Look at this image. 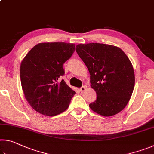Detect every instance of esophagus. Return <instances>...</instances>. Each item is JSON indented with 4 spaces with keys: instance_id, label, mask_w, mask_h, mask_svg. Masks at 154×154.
<instances>
[{
    "instance_id": "1",
    "label": "esophagus",
    "mask_w": 154,
    "mask_h": 154,
    "mask_svg": "<svg viewBox=\"0 0 154 154\" xmlns=\"http://www.w3.org/2000/svg\"><path fill=\"white\" fill-rule=\"evenodd\" d=\"M85 90H86V86H85V85H83L82 87L80 88L81 92H84L85 91Z\"/></svg>"
}]
</instances>
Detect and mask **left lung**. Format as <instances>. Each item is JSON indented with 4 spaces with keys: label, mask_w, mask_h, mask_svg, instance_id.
Listing matches in <instances>:
<instances>
[{
    "label": "left lung",
    "mask_w": 154,
    "mask_h": 154,
    "mask_svg": "<svg viewBox=\"0 0 154 154\" xmlns=\"http://www.w3.org/2000/svg\"><path fill=\"white\" fill-rule=\"evenodd\" d=\"M78 55L90 75V85L96 92V100L90 104L100 116H114L129 102L134 87L133 66L126 54L118 47L103 43L79 44Z\"/></svg>",
    "instance_id": "8db88e82"
}]
</instances>
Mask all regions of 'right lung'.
I'll list each match as a JSON object with an SVG mask.
<instances>
[{
    "label": "right lung",
    "mask_w": 154,
    "mask_h": 154,
    "mask_svg": "<svg viewBox=\"0 0 154 154\" xmlns=\"http://www.w3.org/2000/svg\"><path fill=\"white\" fill-rule=\"evenodd\" d=\"M67 43H41L30 49L20 65V79L25 98L41 114L54 116L66 111L76 94L62 79L63 64L75 51Z\"/></svg>",
    "instance_id": "obj_1"
}]
</instances>
